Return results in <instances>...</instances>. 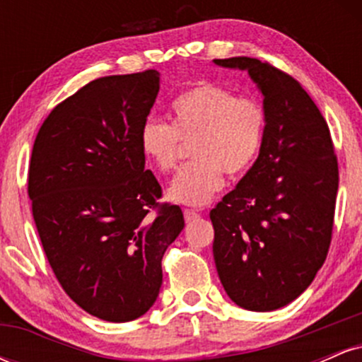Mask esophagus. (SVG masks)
Wrapping results in <instances>:
<instances>
[{"instance_id": "1", "label": "esophagus", "mask_w": 362, "mask_h": 362, "mask_svg": "<svg viewBox=\"0 0 362 362\" xmlns=\"http://www.w3.org/2000/svg\"><path fill=\"white\" fill-rule=\"evenodd\" d=\"M184 218H185L187 223H192V221H195V219L201 218V214H199L197 211H194V209H184Z\"/></svg>"}]
</instances>
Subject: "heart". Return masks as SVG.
<instances>
[{"label": "heart", "instance_id": "1", "mask_svg": "<svg viewBox=\"0 0 362 362\" xmlns=\"http://www.w3.org/2000/svg\"><path fill=\"white\" fill-rule=\"evenodd\" d=\"M170 124L148 120L141 127L144 156L160 172L175 168L180 141H192V163L178 170L167 194L173 202L202 207L224 185L226 175L236 177L255 160L265 127L264 109L255 98L235 97L214 83H201L170 103Z\"/></svg>", "mask_w": 362, "mask_h": 362}]
</instances>
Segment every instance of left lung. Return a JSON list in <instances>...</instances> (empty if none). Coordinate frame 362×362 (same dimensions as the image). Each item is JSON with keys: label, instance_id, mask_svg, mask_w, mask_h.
I'll return each mask as SVG.
<instances>
[{"label": "left lung", "instance_id": "1", "mask_svg": "<svg viewBox=\"0 0 362 362\" xmlns=\"http://www.w3.org/2000/svg\"><path fill=\"white\" fill-rule=\"evenodd\" d=\"M213 62L247 71L265 114L255 163L209 214L216 269L240 308L279 310L308 288L330 247L339 189L330 131L289 74L252 57Z\"/></svg>", "mask_w": 362, "mask_h": 362}]
</instances>
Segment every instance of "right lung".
I'll list each match as a JSON object with an SVG mask.
<instances>
[{
    "instance_id": "add662e5",
    "label": "right lung",
    "mask_w": 362,
    "mask_h": 362,
    "mask_svg": "<svg viewBox=\"0 0 362 362\" xmlns=\"http://www.w3.org/2000/svg\"><path fill=\"white\" fill-rule=\"evenodd\" d=\"M158 90L155 69L90 81L49 114L32 149L28 197L45 257L66 294L105 322L155 305L163 253L184 230L178 206L147 216L161 187L139 134Z\"/></svg>"
}]
</instances>
